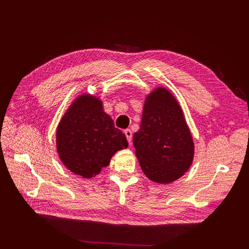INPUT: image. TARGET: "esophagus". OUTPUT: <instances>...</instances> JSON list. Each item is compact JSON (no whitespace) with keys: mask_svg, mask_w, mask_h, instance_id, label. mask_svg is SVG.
Returning <instances> with one entry per match:
<instances>
[{"mask_svg":"<svg viewBox=\"0 0 249 249\" xmlns=\"http://www.w3.org/2000/svg\"><path fill=\"white\" fill-rule=\"evenodd\" d=\"M124 134H125L126 138H127V140H128V142H129V144H130L131 138H133V133H131L130 129H125V130H124Z\"/></svg>","mask_w":249,"mask_h":249,"instance_id":"obj_1","label":"esophagus"}]
</instances>
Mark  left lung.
<instances>
[{
    "mask_svg": "<svg viewBox=\"0 0 249 249\" xmlns=\"http://www.w3.org/2000/svg\"><path fill=\"white\" fill-rule=\"evenodd\" d=\"M134 145L142 170L153 182L176 181L192 165L193 137L181 107L168 89L157 88L146 97Z\"/></svg>",
    "mask_w": 249,
    "mask_h": 249,
    "instance_id": "obj_1",
    "label": "left lung"
}]
</instances>
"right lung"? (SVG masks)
<instances>
[{
	"instance_id": "right-lung-1",
	"label": "right lung",
	"mask_w": 249,
	"mask_h": 249,
	"mask_svg": "<svg viewBox=\"0 0 249 249\" xmlns=\"http://www.w3.org/2000/svg\"><path fill=\"white\" fill-rule=\"evenodd\" d=\"M128 146L125 135L114 127L96 97H78L61 120L56 149L63 163L82 178L96 176L116 151Z\"/></svg>"
}]
</instances>
